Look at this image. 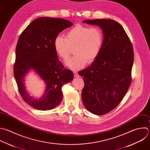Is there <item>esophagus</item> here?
Segmentation results:
<instances>
[{
  "label": "esophagus",
  "mask_w": 150,
  "mask_h": 150,
  "mask_svg": "<svg viewBox=\"0 0 150 150\" xmlns=\"http://www.w3.org/2000/svg\"><path fill=\"white\" fill-rule=\"evenodd\" d=\"M74 76H75V78L79 77V75H78V74L76 72H74Z\"/></svg>",
  "instance_id": "obj_1"
}]
</instances>
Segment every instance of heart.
<instances>
[{"label":"heart","mask_w":150,"mask_h":150,"mask_svg":"<svg viewBox=\"0 0 150 150\" xmlns=\"http://www.w3.org/2000/svg\"><path fill=\"white\" fill-rule=\"evenodd\" d=\"M103 42L104 35L100 28L78 24L67 31L65 38L57 36L54 47L57 55L64 60L68 58L72 48H74L76 55L65 64L69 68L78 70L83 67L87 62L91 64L96 59Z\"/></svg>","instance_id":"1"}]
</instances>
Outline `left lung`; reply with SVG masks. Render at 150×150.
<instances>
[{
	"label": "left lung",
	"mask_w": 150,
	"mask_h": 150,
	"mask_svg": "<svg viewBox=\"0 0 150 150\" xmlns=\"http://www.w3.org/2000/svg\"><path fill=\"white\" fill-rule=\"evenodd\" d=\"M103 29L104 42L91 66L79 72L85 83L81 97L86 109L101 115L114 108L122 100L131 82L134 51L122 26L109 19L85 20Z\"/></svg>",
	"instance_id": "1"
}]
</instances>
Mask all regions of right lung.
<instances>
[{"label":"right lung","mask_w":150,"mask_h":150,"mask_svg":"<svg viewBox=\"0 0 150 150\" xmlns=\"http://www.w3.org/2000/svg\"><path fill=\"white\" fill-rule=\"evenodd\" d=\"M73 23L61 18L42 17L32 22L19 36L16 47L14 76L23 100L33 108L46 111L61 103V87L72 81L73 72L64 68L56 54L57 36ZM33 70L44 82L45 89L40 98L30 96L25 86V76Z\"/></svg>","instance_id":"right-lung-1"}]
</instances>
